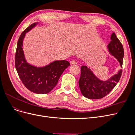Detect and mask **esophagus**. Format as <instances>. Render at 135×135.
I'll return each mask as SVG.
<instances>
[{"label": "esophagus", "mask_w": 135, "mask_h": 135, "mask_svg": "<svg viewBox=\"0 0 135 135\" xmlns=\"http://www.w3.org/2000/svg\"><path fill=\"white\" fill-rule=\"evenodd\" d=\"M70 64H77V62L75 61V60H71L70 61Z\"/></svg>", "instance_id": "34e87169"}]
</instances>
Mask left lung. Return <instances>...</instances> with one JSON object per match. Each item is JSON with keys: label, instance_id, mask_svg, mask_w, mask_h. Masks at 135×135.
I'll return each mask as SVG.
<instances>
[{"label": "left lung", "instance_id": "1", "mask_svg": "<svg viewBox=\"0 0 135 135\" xmlns=\"http://www.w3.org/2000/svg\"><path fill=\"white\" fill-rule=\"evenodd\" d=\"M110 54L118 60L120 66L123 65L124 50L123 46L115 33L111 35V41L108 44ZM122 71H118L107 81L100 80L94 75L91 69L86 66L81 67L79 86L83 96L89 99H100L107 96L119 81Z\"/></svg>", "mask_w": 135, "mask_h": 135}]
</instances>
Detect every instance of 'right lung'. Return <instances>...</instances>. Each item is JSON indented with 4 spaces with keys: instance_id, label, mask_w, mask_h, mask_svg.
<instances>
[{
    "instance_id": "add662e5",
    "label": "right lung",
    "mask_w": 135,
    "mask_h": 135,
    "mask_svg": "<svg viewBox=\"0 0 135 135\" xmlns=\"http://www.w3.org/2000/svg\"><path fill=\"white\" fill-rule=\"evenodd\" d=\"M38 23L31 24L20 35L15 55V67L23 85L30 91L38 94L51 92L57 84L60 77L70 63L66 60L55 61L43 68L28 64L22 50V42L25 34Z\"/></svg>"
}]
</instances>
